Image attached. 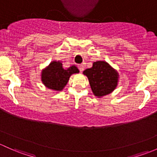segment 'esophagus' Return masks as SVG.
<instances>
[{"label":"esophagus","instance_id":"obj_1","mask_svg":"<svg viewBox=\"0 0 157 157\" xmlns=\"http://www.w3.org/2000/svg\"><path fill=\"white\" fill-rule=\"evenodd\" d=\"M78 68H79V70H80V72H82V71L85 69V66H84L83 64H81V65L78 66Z\"/></svg>","mask_w":157,"mask_h":157}]
</instances>
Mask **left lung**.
Listing matches in <instances>:
<instances>
[{"instance_id": "left-lung-1", "label": "left lung", "mask_w": 157, "mask_h": 157, "mask_svg": "<svg viewBox=\"0 0 157 157\" xmlns=\"http://www.w3.org/2000/svg\"><path fill=\"white\" fill-rule=\"evenodd\" d=\"M83 74L88 77L92 92L98 98L112 93L119 82L118 72L105 61L94 62L93 67L85 69Z\"/></svg>"}]
</instances>
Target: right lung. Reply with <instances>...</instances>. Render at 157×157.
Masks as SVG:
<instances>
[{
  "label": "right lung",
  "instance_id": "right-lung-1",
  "mask_svg": "<svg viewBox=\"0 0 157 157\" xmlns=\"http://www.w3.org/2000/svg\"><path fill=\"white\" fill-rule=\"evenodd\" d=\"M78 72V67L75 66L65 69L61 61L54 60L41 71V82L46 88L55 91H61L67 85L71 75Z\"/></svg>",
  "mask_w": 157,
  "mask_h": 157
}]
</instances>
